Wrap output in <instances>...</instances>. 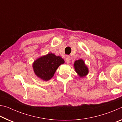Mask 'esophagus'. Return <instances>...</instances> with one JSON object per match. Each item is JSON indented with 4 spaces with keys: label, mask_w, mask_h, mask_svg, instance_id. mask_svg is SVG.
Segmentation results:
<instances>
[{
    "label": "esophagus",
    "mask_w": 122,
    "mask_h": 122,
    "mask_svg": "<svg viewBox=\"0 0 122 122\" xmlns=\"http://www.w3.org/2000/svg\"><path fill=\"white\" fill-rule=\"evenodd\" d=\"M66 63L68 64L70 62H71V57L68 56H67V57H66Z\"/></svg>",
    "instance_id": "esophagus-1"
}]
</instances>
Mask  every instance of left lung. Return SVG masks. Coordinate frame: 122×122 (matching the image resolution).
<instances>
[{
    "mask_svg": "<svg viewBox=\"0 0 122 122\" xmlns=\"http://www.w3.org/2000/svg\"><path fill=\"white\" fill-rule=\"evenodd\" d=\"M74 68L76 73L81 77L86 76L89 73L87 66L86 65L82 59H80L75 61L74 64Z\"/></svg>",
    "mask_w": 122,
    "mask_h": 122,
    "instance_id": "8db88e82",
    "label": "left lung"
}]
</instances>
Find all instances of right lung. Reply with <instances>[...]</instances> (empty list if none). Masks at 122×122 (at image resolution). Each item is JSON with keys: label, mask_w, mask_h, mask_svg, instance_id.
Masks as SVG:
<instances>
[{"label": "right lung", "mask_w": 122, "mask_h": 122, "mask_svg": "<svg viewBox=\"0 0 122 122\" xmlns=\"http://www.w3.org/2000/svg\"><path fill=\"white\" fill-rule=\"evenodd\" d=\"M65 63L61 56L53 53H48L34 61L33 69L36 75L41 80L47 81L54 76L60 66Z\"/></svg>", "instance_id": "add662e5"}]
</instances>
